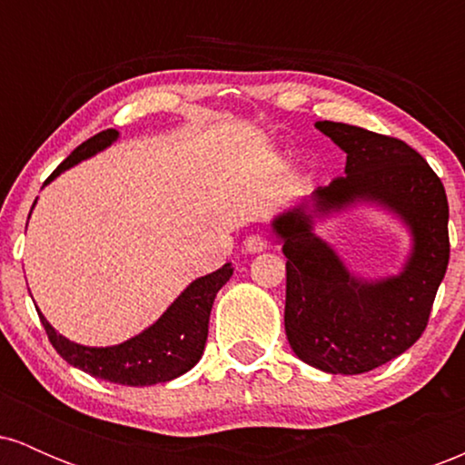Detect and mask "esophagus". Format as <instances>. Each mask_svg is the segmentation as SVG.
I'll return each mask as SVG.
<instances>
[{
  "mask_svg": "<svg viewBox=\"0 0 465 465\" xmlns=\"http://www.w3.org/2000/svg\"><path fill=\"white\" fill-rule=\"evenodd\" d=\"M266 249V240L262 236H247L242 242L244 253H260V251Z\"/></svg>",
  "mask_w": 465,
  "mask_h": 465,
  "instance_id": "esophagus-1",
  "label": "esophagus"
}]
</instances>
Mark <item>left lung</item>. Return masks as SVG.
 I'll return each mask as SVG.
<instances>
[{
  "instance_id": "left-lung-1",
  "label": "left lung",
  "mask_w": 465,
  "mask_h": 465,
  "mask_svg": "<svg viewBox=\"0 0 465 465\" xmlns=\"http://www.w3.org/2000/svg\"><path fill=\"white\" fill-rule=\"evenodd\" d=\"M341 148L345 177L302 196L271 221L286 255V339L325 373H365L407 351L424 332L446 275L448 199L409 143L343 122H314ZM376 206L410 233L398 274H354L316 227L345 211Z\"/></svg>"
}]
</instances>
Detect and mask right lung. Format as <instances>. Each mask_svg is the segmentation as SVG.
<instances>
[{
	"mask_svg": "<svg viewBox=\"0 0 465 465\" xmlns=\"http://www.w3.org/2000/svg\"><path fill=\"white\" fill-rule=\"evenodd\" d=\"M117 137H120V133L109 129L80 143L76 151L50 174L44 188L65 170L106 151L111 143L117 142ZM35 205H32V210H35ZM232 273L233 266L227 262L214 273L196 277L179 292L177 300L165 308V312L157 322L143 328L140 334L126 339L124 343L106 345V348H89V345L74 343L52 328V323L47 322L39 308H36V312H39L41 323L50 336V343L69 365L78 367L80 371L89 373V376L115 382V385L151 387L183 376L201 361L216 292L227 284Z\"/></svg>",
	"mask_w": 465,
	"mask_h": 465,
	"instance_id": "right-lung-1",
	"label": "right lung"
}]
</instances>
